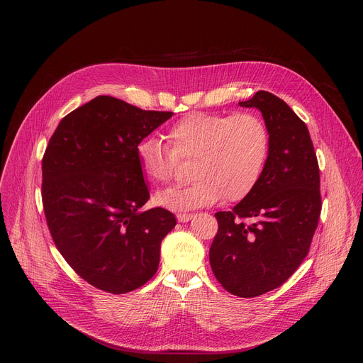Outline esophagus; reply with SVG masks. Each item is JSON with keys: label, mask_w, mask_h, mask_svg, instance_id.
<instances>
[{"label": "esophagus", "mask_w": 363, "mask_h": 363, "mask_svg": "<svg viewBox=\"0 0 363 363\" xmlns=\"http://www.w3.org/2000/svg\"><path fill=\"white\" fill-rule=\"evenodd\" d=\"M192 214H178L177 216V220L179 221V223H188V221H191L192 220Z\"/></svg>", "instance_id": "esophagus-1"}]
</instances>
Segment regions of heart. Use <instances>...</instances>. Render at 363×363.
<instances>
[{"label": "heart", "mask_w": 363, "mask_h": 363, "mask_svg": "<svg viewBox=\"0 0 363 363\" xmlns=\"http://www.w3.org/2000/svg\"><path fill=\"white\" fill-rule=\"evenodd\" d=\"M167 139L169 149L157 138H146L136 150L143 177L157 185L172 178L177 161L192 160V184L155 195V203L171 211L203 208L221 198H245L260 179L269 155L267 128L254 113H189L169 128Z\"/></svg>", "instance_id": "heart-1"}]
</instances>
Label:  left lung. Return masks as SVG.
I'll return each instance as SVG.
<instances>
[{"label":"left lung","mask_w":363,"mask_h":363,"mask_svg":"<svg viewBox=\"0 0 363 363\" xmlns=\"http://www.w3.org/2000/svg\"><path fill=\"white\" fill-rule=\"evenodd\" d=\"M238 105L262 112L269 155L254 189L216 214L210 264L227 291L255 297L281 286L307 255L322 210L320 177L307 126L286 101L260 90Z\"/></svg>","instance_id":"1"}]
</instances>
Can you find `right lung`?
<instances>
[{"mask_svg":"<svg viewBox=\"0 0 363 363\" xmlns=\"http://www.w3.org/2000/svg\"><path fill=\"white\" fill-rule=\"evenodd\" d=\"M97 96L62 119L43 158V205L65 260L89 284L123 294L160 266L177 225L165 208L143 211L149 189L138 145L172 118Z\"/></svg>","mask_w":363,"mask_h":363,"instance_id":"obj_1","label":"right lung"}]
</instances>
